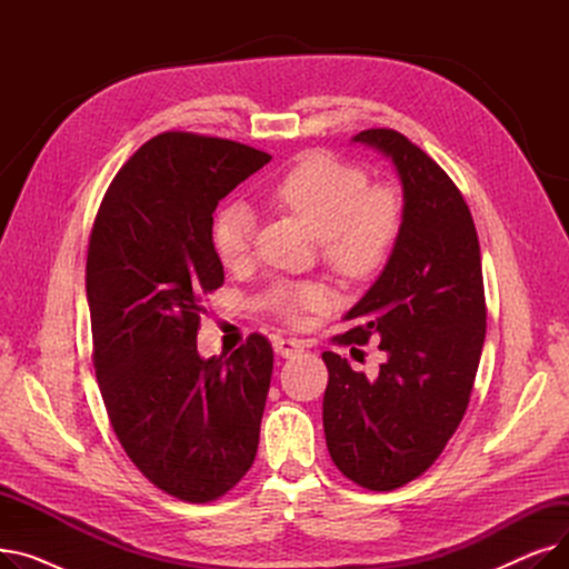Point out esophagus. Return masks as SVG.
Listing matches in <instances>:
<instances>
[{
	"label": "esophagus",
	"mask_w": 569,
	"mask_h": 569,
	"mask_svg": "<svg viewBox=\"0 0 569 569\" xmlns=\"http://www.w3.org/2000/svg\"><path fill=\"white\" fill-rule=\"evenodd\" d=\"M274 350H277V355H281V357H295V355H300V352L305 350V346H302V341H297V339L277 337V339H274Z\"/></svg>",
	"instance_id": "obj_1"
}]
</instances>
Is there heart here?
<instances>
[{"mask_svg":"<svg viewBox=\"0 0 569 569\" xmlns=\"http://www.w3.org/2000/svg\"><path fill=\"white\" fill-rule=\"evenodd\" d=\"M269 198L305 221L320 242L325 264L346 281H369L390 262L403 230L397 189L369 184V174L348 161L313 152L269 187ZM256 221L242 202H226L212 219V247L226 267L251 253ZM330 290L320 283H281L272 290L277 311L302 320L322 309Z\"/></svg>","mask_w":569,"mask_h":569,"instance_id":"b5f03b06","label":"heart"}]
</instances>
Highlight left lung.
I'll use <instances>...</instances> for the list:
<instances>
[{
    "instance_id": "1",
    "label": "left lung",
    "mask_w": 569,
    "mask_h": 569,
    "mask_svg": "<svg viewBox=\"0 0 569 569\" xmlns=\"http://www.w3.org/2000/svg\"><path fill=\"white\" fill-rule=\"evenodd\" d=\"M390 157L403 184V230L371 290L332 341H378V373L350 369L332 350L322 427L335 466L369 491L427 472L461 425L487 335L482 258L470 209L427 152L395 129L352 138ZM362 352V350H360Z\"/></svg>"
}]
</instances>
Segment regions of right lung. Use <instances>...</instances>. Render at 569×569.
Wrapping results in <instances>:
<instances>
[{
	"label": "right lung",
	"mask_w": 569,
	"mask_h": 569,
	"mask_svg": "<svg viewBox=\"0 0 569 569\" xmlns=\"http://www.w3.org/2000/svg\"><path fill=\"white\" fill-rule=\"evenodd\" d=\"M269 159L226 138L159 133L119 168L89 232L84 288L108 420L147 480L187 502L226 496L258 452L272 343L253 332L202 360L196 339L204 297L223 286L214 209Z\"/></svg>",
	"instance_id": "1"
}]
</instances>
